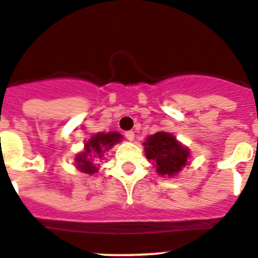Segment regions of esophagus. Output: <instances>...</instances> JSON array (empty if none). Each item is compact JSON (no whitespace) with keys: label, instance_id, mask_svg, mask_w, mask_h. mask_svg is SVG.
Segmentation results:
<instances>
[{"label":"esophagus","instance_id":"obj_1","mask_svg":"<svg viewBox=\"0 0 258 258\" xmlns=\"http://www.w3.org/2000/svg\"><path fill=\"white\" fill-rule=\"evenodd\" d=\"M125 138L127 141H133L134 140V132L129 131V132H125Z\"/></svg>","mask_w":258,"mask_h":258}]
</instances>
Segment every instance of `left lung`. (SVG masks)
I'll return each instance as SVG.
<instances>
[{
    "instance_id": "1",
    "label": "left lung",
    "mask_w": 258,
    "mask_h": 258,
    "mask_svg": "<svg viewBox=\"0 0 258 258\" xmlns=\"http://www.w3.org/2000/svg\"><path fill=\"white\" fill-rule=\"evenodd\" d=\"M143 145L146 146V156L154 161L160 175H175L187 164L190 152L172 134L159 132L150 136Z\"/></svg>"
}]
</instances>
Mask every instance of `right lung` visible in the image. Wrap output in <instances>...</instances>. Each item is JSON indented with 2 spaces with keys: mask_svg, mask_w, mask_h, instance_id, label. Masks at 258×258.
Segmentation results:
<instances>
[{
  "mask_svg": "<svg viewBox=\"0 0 258 258\" xmlns=\"http://www.w3.org/2000/svg\"><path fill=\"white\" fill-rule=\"evenodd\" d=\"M121 136L116 132L111 133H98L85 143V151L77 155L76 163L77 168L81 172L88 174H94L97 172V161L102 160L104 157V152L108 151L115 143L120 142Z\"/></svg>",
  "mask_w": 258,
  "mask_h": 258,
  "instance_id": "obj_1",
  "label": "right lung"
}]
</instances>
